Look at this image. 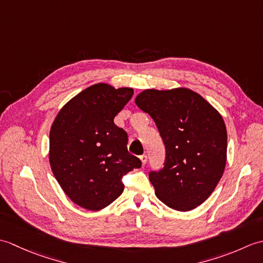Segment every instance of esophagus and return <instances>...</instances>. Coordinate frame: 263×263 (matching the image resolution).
I'll list each match as a JSON object with an SVG mask.
<instances>
[{"label": "esophagus", "instance_id": "34e87169", "mask_svg": "<svg viewBox=\"0 0 263 263\" xmlns=\"http://www.w3.org/2000/svg\"><path fill=\"white\" fill-rule=\"evenodd\" d=\"M140 160H141V164L142 165H146V163H147V155L146 154L141 155L140 156Z\"/></svg>", "mask_w": 263, "mask_h": 263}]
</instances>
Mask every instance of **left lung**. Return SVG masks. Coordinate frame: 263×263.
Here are the masks:
<instances>
[{
    "label": "left lung",
    "mask_w": 263,
    "mask_h": 263,
    "mask_svg": "<svg viewBox=\"0 0 263 263\" xmlns=\"http://www.w3.org/2000/svg\"><path fill=\"white\" fill-rule=\"evenodd\" d=\"M137 106L153 117L163 139V170L150 172L157 198L170 208L190 211L210 197L224 174L227 131L214 106L187 88L147 89Z\"/></svg>",
    "instance_id": "8db88e82"
}]
</instances>
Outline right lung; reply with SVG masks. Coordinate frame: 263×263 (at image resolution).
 Here are the masks:
<instances>
[{"label": "right lung", "instance_id": "add662e5", "mask_svg": "<svg viewBox=\"0 0 263 263\" xmlns=\"http://www.w3.org/2000/svg\"><path fill=\"white\" fill-rule=\"evenodd\" d=\"M132 88L107 83L86 88L66 103L49 132V164L64 193L81 208L97 211L122 194V177L141 161L127 153V135L114 123Z\"/></svg>", "mask_w": 263, "mask_h": 263}]
</instances>
